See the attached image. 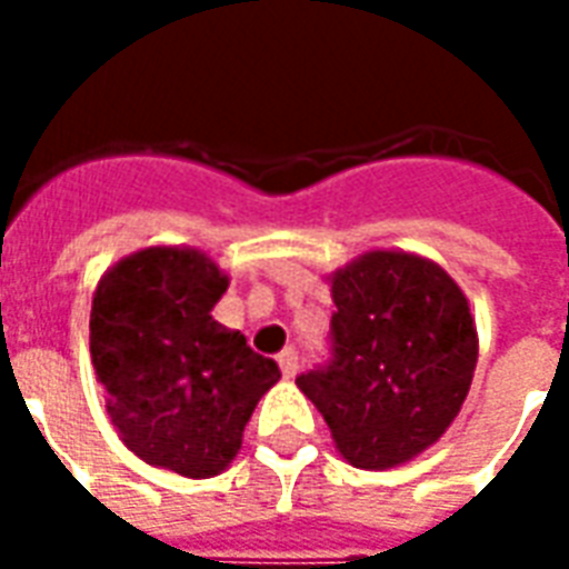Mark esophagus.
<instances>
[{
	"label": "esophagus",
	"mask_w": 569,
	"mask_h": 569,
	"mask_svg": "<svg viewBox=\"0 0 569 569\" xmlns=\"http://www.w3.org/2000/svg\"><path fill=\"white\" fill-rule=\"evenodd\" d=\"M277 362H280V371H283V378H296L298 353H296V350H292V347H286L283 353L277 357Z\"/></svg>",
	"instance_id": "34e87169"
}]
</instances>
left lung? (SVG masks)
<instances>
[{
  "label": "left lung",
  "instance_id": "left-lung-1",
  "mask_svg": "<svg viewBox=\"0 0 569 569\" xmlns=\"http://www.w3.org/2000/svg\"><path fill=\"white\" fill-rule=\"evenodd\" d=\"M332 357L298 375L301 393L359 469H393L445 436L478 362L463 289L436 261L375 249L332 277Z\"/></svg>",
  "mask_w": 569,
  "mask_h": 569
}]
</instances>
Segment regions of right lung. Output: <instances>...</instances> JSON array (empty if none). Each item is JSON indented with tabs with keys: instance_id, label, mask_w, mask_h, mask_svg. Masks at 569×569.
Returning <instances> with one entry per match:
<instances>
[{
	"instance_id": "right-lung-1",
	"label": "right lung",
	"mask_w": 569,
	"mask_h": 569,
	"mask_svg": "<svg viewBox=\"0 0 569 569\" xmlns=\"http://www.w3.org/2000/svg\"><path fill=\"white\" fill-rule=\"evenodd\" d=\"M228 277L200 249L149 247L100 277L91 359L106 415L140 460L212 478L240 451L259 399L280 381L273 359L212 320Z\"/></svg>"
}]
</instances>
